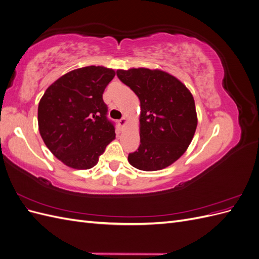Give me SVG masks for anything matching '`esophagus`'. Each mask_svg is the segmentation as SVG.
<instances>
[{
	"instance_id": "obj_1",
	"label": "esophagus",
	"mask_w": 259,
	"mask_h": 259,
	"mask_svg": "<svg viewBox=\"0 0 259 259\" xmlns=\"http://www.w3.org/2000/svg\"><path fill=\"white\" fill-rule=\"evenodd\" d=\"M126 122H127V120H126V117H122V119H120L119 121H117V123H119V125L120 126H124L125 124H126Z\"/></svg>"
}]
</instances>
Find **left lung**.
Masks as SVG:
<instances>
[{
  "instance_id": "1",
  "label": "left lung",
  "mask_w": 259,
  "mask_h": 259,
  "mask_svg": "<svg viewBox=\"0 0 259 259\" xmlns=\"http://www.w3.org/2000/svg\"><path fill=\"white\" fill-rule=\"evenodd\" d=\"M120 81L140 100V145L128 154L131 165L142 170L165 168L190 145L198 119L194 99L186 86L161 70H117Z\"/></svg>"
}]
</instances>
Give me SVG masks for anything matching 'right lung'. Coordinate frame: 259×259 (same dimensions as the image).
I'll list each match as a JSON object with an SVG mask.
<instances>
[{
  "label": "right lung",
  "instance_id": "obj_1",
  "mask_svg": "<svg viewBox=\"0 0 259 259\" xmlns=\"http://www.w3.org/2000/svg\"><path fill=\"white\" fill-rule=\"evenodd\" d=\"M115 75L90 66L62 75L46 90L37 109L38 131L51 152L67 166L89 169L115 137L103 99Z\"/></svg>",
  "mask_w": 259,
  "mask_h": 259
}]
</instances>
